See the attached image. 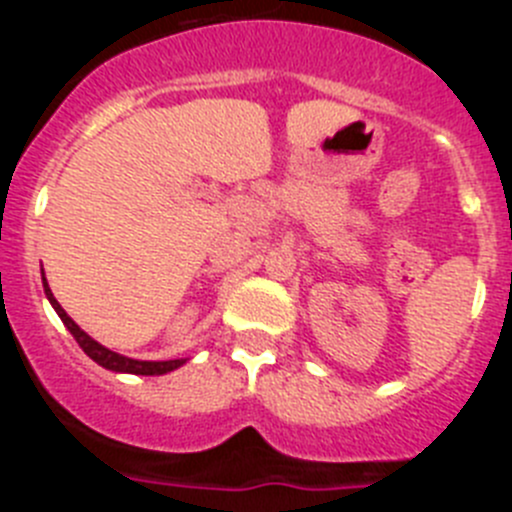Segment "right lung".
Returning <instances> with one entry per match:
<instances>
[{"label": "right lung", "instance_id": "right-lung-1", "mask_svg": "<svg viewBox=\"0 0 512 512\" xmlns=\"http://www.w3.org/2000/svg\"><path fill=\"white\" fill-rule=\"evenodd\" d=\"M43 287H45V295H48V300H51V305L56 307L58 318L63 320V325L71 330V336L76 338V343H79L81 348H84V354L89 356V359L97 361L99 366H104V369H110V372H125V374H143V377H153V374H166V372H174L176 366H182L184 359H171V361H138V359H128V356H120L115 354V351H110V348L99 346L94 338H89L84 330L79 328V325L74 323V320L66 315V310H63L61 305H58V300L53 297L51 287H48V282H45L43 277Z\"/></svg>", "mask_w": 512, "mask_h": 512}]
</instances>
